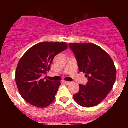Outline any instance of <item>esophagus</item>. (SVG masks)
Here are the masks:
<instances>
[{
    "label": "esophagus",
    "instance_id": "esophagus-1",
    "mask_svg": "<svg viewBox=\"0 0 128 128\" xmlns=\"http://www.w3.org/2000/svg\"><path fill=\"white\" fill-rule=\"evenodd\" d=\"M63 82L66 84H70L71 83V82H69V81H63Z\"/></svg>",
    "mask_w": 128,
    "mask_h": 128
}]
</instances>
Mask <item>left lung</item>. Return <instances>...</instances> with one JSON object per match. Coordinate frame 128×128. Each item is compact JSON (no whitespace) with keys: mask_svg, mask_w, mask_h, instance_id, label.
Wrapping results in <instances>:
<instances>
[{"mask_svg":"<svg viewBox=\"0 0 128 128\" xmlns=\"http://www.w3.org/2000/svg\"><path fill=\"white\" fill-rule=\"evenodd\" d=\"M80 72L88 78L86 85L80 84L74 100L85 108L96 106L106 98L116 80V68L112 58L102 48L91 43H70Z\"/></svg>","mask_w":128,"mask_h":128,"instance_id":"8db88e82","label":"left lung"}]
</instances>
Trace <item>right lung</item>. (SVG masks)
Here are the masks:
<instances>
[{"mask_svg": "<svg viewBox=\"0 0 128 128\" xmlns=\"http://www.w3.org/2000/svg\"><path fill=\"white\" fill-rule=\"evenodd\" d=\"M65 42H41L30 47L18 63L15 81L26 101L37 108H45L54 101L60 81L42 79L49 71L54 58L66 50Z\"/></svg>", "mask_w": 128, "mask_h": 128, "instance_id": "1", "label": "right lung"}]
</instances>
